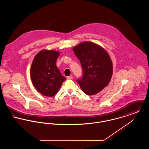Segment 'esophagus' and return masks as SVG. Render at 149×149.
<instances>
[{"instance_id": "34e87169", "label": "esophagus", "mask_w": 149, "mask_h": 149, "mask_svg": "<svg viewBox=\"0 0 149 149\" xmlns=\"http://www.w3.org/2000/svg\"><path fill=\"white\" fill-rule=\"evenodd\" d=\"M66 79H67L68 80H72V79H73V77H72V76H68V77H66Z\"/></svg>"}]
</instances>
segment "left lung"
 Returning <instances> with one entry per match:
<instances>
[{"mask_svg": "<svg viewBox=\"0 0 149 149\" xmlns=\"http://www.w3.org/2000/svg\"><path fill=\"white\" fill-rule=\"evenodd\" d=\"M73 51L83 68V77L77 80V83L85 94L98 93L112 78L113 65L109 55L101 46L89 41L73 46Z\"/></svg>", "mask_w": 149, "mask_h": 149, "instance_id": "left-lung-1", "label": "left lung"}]
</instances>
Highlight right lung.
I'll return each instance as SVG.
<instances>
[{
  "instance_id": "right-lung-1",
  "label": "right lung",
  "mask_w": 149,
  "mask_h": 149,
  "mask_svg": "<svg viewBox=\"0 0 149 149\" xmlns=\"http://www.w3.org/2000/svg\"><path fill=\"white\" fill-rule=\"evenodd\" d=\"M60 54L57 50L43 49L33 60L31 79L36 89L44 96H54L66 80L56 64Z\"/></svg>"
}]
</instances>
